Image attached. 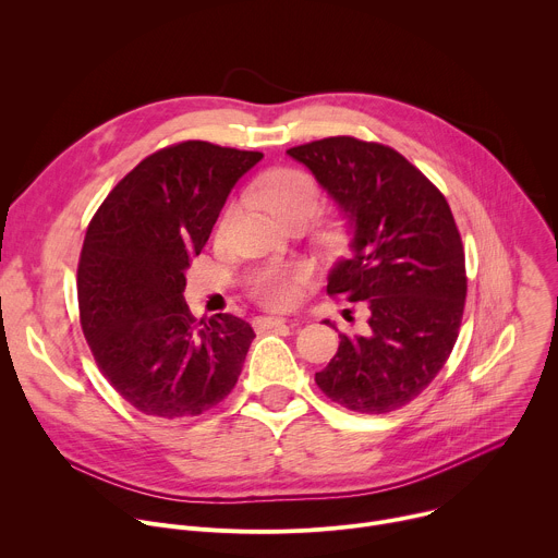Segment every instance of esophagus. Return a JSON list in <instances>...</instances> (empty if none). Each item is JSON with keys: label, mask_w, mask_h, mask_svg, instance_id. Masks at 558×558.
Masks as SVG:
<instances>
[{"label": "esophagus", "mask_w": 558, "mask_h": 558, "mask_svg": "<svg viewBox=\"0 0 558 558\" xmlns=\"http://www.w3.org/2000/svg\"><path fill=\"white\" fill-rule=\"evenodd\" d=\"M287 320L284 318H278V316H258L253 318V329L256 331H267V329H274V327H280L284 325Z\"/></svg>", "instance_id": "34e87169"}]
</instances>
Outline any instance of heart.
I'll list each match as a JSON object with an SVG mask.
<instances>
[{
    "instance_id": "b5f03b06",
    "label": "heart",
    "mask_w": 558,
    "mask_h": 558,
    "mask_svg": "<svg viewBox=\"0 0 558 558\" xmlns=\"http://www.w3.org/2000/svg\"><path fill=\"white\" fill-rule=\"evenodd\" d=\"M253 197L260 199L280 222L298 216L314 218L320 207L316 182L298 169H274L265 173L253 186ZM295 280V271L280 267L263 269L251 278V295L265 307H289L298 295Z\"/></svg>"
}]
</instances>
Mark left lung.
<instances>
[{"instance_id":"1","label":"left lung","mask_w":558,"mask_h":558,"mask_svg":"<svg viewBox=\"0 0 558 558\" xmlns=\"http://www.w3.org/2000/svg\"><path fill=\"white\" fill-rule=\"evenodd\" d=\"M287 154L314 173L349 227V256L329 271L327 293L365 312L361 333H338L316 383L351 412H393L436 378L459 338L468 278L451 209L389 146L340 135Z\"/></svg>"}]
</instances>
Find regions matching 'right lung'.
<instances>
[{
    "mask_svg": "<svg viewBox=\"0 0 558 558\" xmlns=\"http://www.w3.org/2000/svg\"><path fill=\"white\" fill-rule=\"evenodd\" d=\"M258 150L189 140L144 158L93 216L77 267L84 338L116 391L146 416L189 418L238 383L251 325L191 316L186 269Z\"/></svg>",
    "mask_w": 558,
    "mask_h": 558,
    "instance_id": "right-lung-1",
    "label": "right lung"
}]
</instances>
